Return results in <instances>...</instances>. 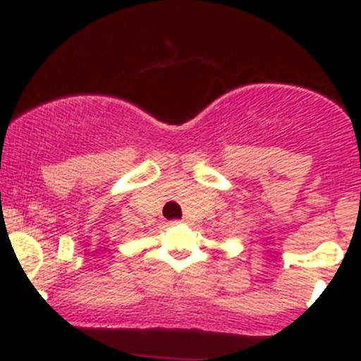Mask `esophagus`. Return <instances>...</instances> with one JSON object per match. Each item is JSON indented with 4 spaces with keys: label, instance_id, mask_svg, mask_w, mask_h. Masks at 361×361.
Masks as SVG:
<instances>
[{
    "label": "esophagus",
    "instance_id": "obj_1",
    "mask_svg": "<svg viewBox=\"0 0 361 361\" xmlns=\"http://www.w3.org/2000/svg\"><path fill=\"white\" fill-rule=\"evenodd\" d=\"M185 222V219H180V221H173V222H169L171 224V226H176V224H183Z\"/></svg>",
    "mask_w": 361,
    "mask_h": 361
}]
</instances>
